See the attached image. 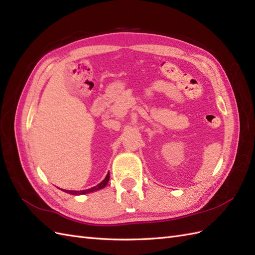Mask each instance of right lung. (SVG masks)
Masks as SVG:
<instances>
[{"instance_id": "obj_1", "label": "right lung", "mask_w": 255, "mask_h": 255, "mask_svg": "<svg viewBox=\"0 0 255 255\" xmlns=\"http://www.w3.org/2000/svg\"><path fill=\"white\" fill-rule=\"evenodd\" d=\"M108 181H110V172H108V174L106 175V177L104 178V180H103L100 184H97V185L94 186V187H91L89 189H83V191H66V189H62V191H64L66 193H69V194H72V195H82V194L91 193V192L97 191V189H101L103 187H105L106 184L108 183Z\"/></svg>"}]
</instances>
